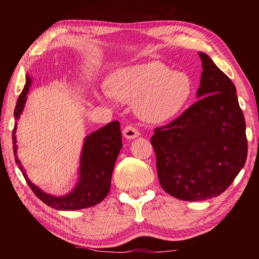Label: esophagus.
Listing matches in <instances>:
<instances>
[{
	"mask_svg": "<svg viewBox=\"0 0 259 259\" xmlns=\"http://www.w3.org/2000/svg\"><path fill=\"white\" fill-rule=\"evenodd\" d=\"M123 136L126 139H135L139 136V131L134 125H126L123 129Z\"/></svg>",
	"mask_w": 259,
	"mask_h": 259,
	"instance_id": "1",
	"label": "esophagus"
}]
</instances>
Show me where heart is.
I'll list each match as a JSON object with an SVG mask.
<instances>
[{"label": "heart", "instance_id": "obj_1", "mask_svg": "<svg viewBox=\"0 0 259 259\" xmlns=\"http://www.w3.org/2000/svg\"><path fill=\"white\" fill-rule=\"evenodd\" d=\"M192 93V80L186 73L171 71L160 61H150L117 68L108 78V88L99 91V97L113 96L135 104L140 119L162 123L184 111Z\"/></svg>", "mask_w": 259, "mask_h": 259}]
</instances>
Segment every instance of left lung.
Segmentation results:
<instances>
[{"mask_svg":"<svg viewBox=\"0 0 259 259\" xmlns=\"http://www.w3.org/2000/svg\"><path fill=\"white\" fill-rule=\"evenodd\" d=\"M195 104L151 138L163 190L184 201L221 195L247 160L248 143L236 89L208 55Z\"/></svg>","mask_w":259,"mask_h":259,"instance_id":"8db88e82","label":"left lung"}]
</instances>
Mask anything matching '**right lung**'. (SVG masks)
<instances>
[{
	"mask_svg": "<svg viewBox=\"0 0 259 259\" xmlns=\"http://www.w3.org/2000/svg\"><path fill=\"white\" fill-rule=\"evenodd\" d=\"M32 84L29 75L26 76V84L17 100L15 108V128L12 130V143H14V154L16 163L20 171L32 188L34 194L49 207L57 210H78L93 207L106 198L111 188L112 172L114 164L122 147V137L119 121H113L95 133L90 134L84 139L83 144L81 162H80V178L74 190L64 196H52L43 192L41 188L32 184L26 176V172L17 156L16 129L17 120L26 103V95L28 94Z\"/></svg>",
	"mask_w": 259,
	"mask_h": 259,
	"instance_id": "obj_1",
	"label": "right lung"
}]
</instances>
